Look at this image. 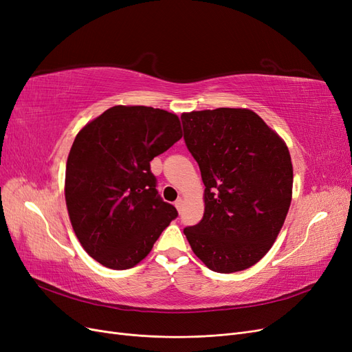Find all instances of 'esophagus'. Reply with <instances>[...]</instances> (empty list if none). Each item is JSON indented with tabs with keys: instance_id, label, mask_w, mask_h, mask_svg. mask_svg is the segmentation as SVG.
Instances as JSON below:
<instances>
[{
	"instance_id": "esophagus-1",
	"label": "esophagus",
	"mask_w": 352,
	"mask_h": 352,
	"mask_svg": "<svg viewBox=\"0 0 352 352\" xmlns=\"http://www.w3.org/2000/svg\"><path fill=\"white\" fill-rule=\"evenodd\" d=\"M175 207L177 208V211H180L184 208V198H177V201L175 202Z\"/></svg>"
}]
</instances>
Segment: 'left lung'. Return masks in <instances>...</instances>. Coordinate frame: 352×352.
Segmentation results:
<instances>
[{"label": "left lung", "mask_w": 352, "mask_h": 352, "mask_svg": "<svg viewBox=\"0 0 352 352\" xmlns=\"http://www.w3.org/2000/svg\"><path fill=\"white\" fill-rule=\"evenodd\" d=\"M184 138L201 170L204 216L184 233L217 273L258 263L278 238L292 201L286 142L248 109L182 113Z\"/></svg>", "instance_id": "left-lung-1"}]
</instances>
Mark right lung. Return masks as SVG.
I'll return each instance as SVG.
<instances>
[{"label":"right lung","instance_id":"right-lung-1","mask_svg":"<svg viewBox=\"0 0 352 352\" xmlns=\"http://www.w3.org/2000/svg\"><path fill=\"white\" fill-rule=\"evenodd\" d=\"M182 138L175 113L114 105L85 124L66 164L65 197L74 235L105 267L141 263L177 211L158 197L150 162Z\"/></svg>","mask_w":352,"mask_h":352}]
</instances>
